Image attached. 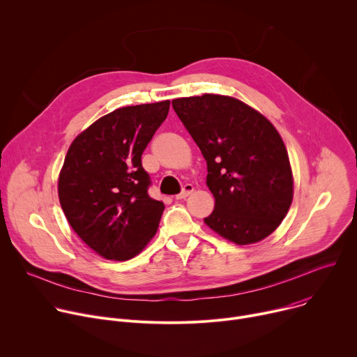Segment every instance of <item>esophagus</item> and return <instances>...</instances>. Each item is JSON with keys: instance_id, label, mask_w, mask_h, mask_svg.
<instances>
[{"instance_id": "1", "label": "esophagus", "mask_w": 357, "mask_h": 357, "mask_svg": "<svg viewBox=\"0 0 357 357\" xmlns=\"http://www.w3.org/2000/svg\"><path fill=\"white\" fill-rule=\"evenodd\" d=\"M193 190H195V188H193L192 185H189V183H188V185H185V186H183V190H182L179 195H176V196H175V199H176V200L185 199V197H188Z\"/></svg>"}]
</instances>
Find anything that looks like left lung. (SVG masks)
Instances as JSON below:
<instances>
[{"mask_svg": "<svg viewBox=\"0 0 357 357\" xmlns=\"http://www.w3.org/2000/svg\"><path fill=\"white\" fill-rule=\"evenodd\" d=\"M172 106L208 162L215 209L203 219L206 226L237 245L268 237L294 197L289 157L277 128L230 96L181 97Z\"/></svg>", "mask_w": 357, "mask_h": 357, "instance_id": "obj_1", "label": "left lung"}]
</instances>
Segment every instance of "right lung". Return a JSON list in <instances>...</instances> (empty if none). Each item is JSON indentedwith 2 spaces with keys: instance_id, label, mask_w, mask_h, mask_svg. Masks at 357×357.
Wrapping results in <instances>:
<instances>
[{
  "instance_id": "right-lung-1",
  "label": "right lung",
  "mask_w": 357,
  "mask_h": 357,
  "mask_svg": "<svg viewBox=\"0 0 357 357\" xmlns=\"http://www.w3.org/2000/svg\"><path fill=\"white\" fill-rule=\"evenodd\" d=\"M171 101L117 109L70 144L58 179L62 211L98 256L126 261L155 236L164 202L148 196L141 155L167 119Z\"/></svg>"
}]
</instances>
